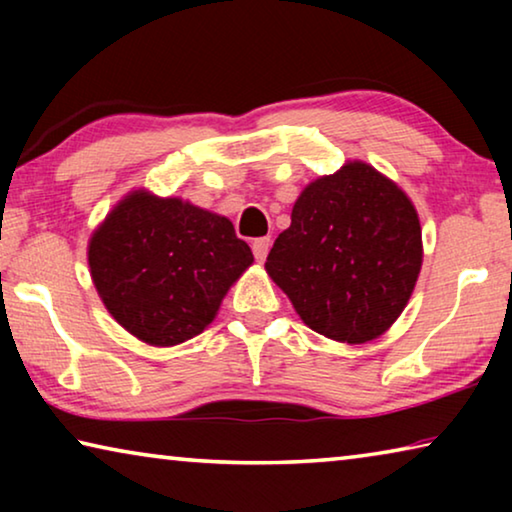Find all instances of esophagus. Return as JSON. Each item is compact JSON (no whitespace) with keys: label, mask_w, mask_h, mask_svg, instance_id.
<instances>
[{"label":"esophagus","mask_w":512,"mask_h":512,"mask_svg":"<svg viewBox=\"0 0 512 512\" xmlns=\"http://www.w3.org/2000/svg\"><path fill=\"white\" fill-rule=\"evenodd\" d=\"M268 250H271V237H262V239H255L253 241V255H255V259H257L259 264H262L264 259H266Z\"/></svg>","instance_id":"esophagus-1"}]
</instances>
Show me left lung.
<instances>
[{
	"label": "left lung",
	"instance_id": "8db88e82",
	"mask_svg": "<svg viewBox=\"0 0 512 512\" xmlns=\"http://www.w3.org/2000/svg\"><path fill=\"white\" fill-rule=\"evenodd\" d=\"M264 268L314 332L350 345L375 341L418 282V212L391 178L348 160L302 189Z\"/></svg>",
	"mask_w": 512,
	"mask_h": 512
}]
</instances>
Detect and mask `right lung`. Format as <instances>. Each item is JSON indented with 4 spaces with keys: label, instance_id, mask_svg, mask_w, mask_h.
<instances>
[{
    "label": "right lung",
    "instance_id": "right-lung-1",
    "mask_svg": "<svg viewBox=\"0 0 512 512\" xmlns=\"http://www.w3.org/2000/svg\"><path fill=\"white\" fill-rule=\"evenodd\" d=\"M253 262L230 219L144 187L121 198L88 241L90 275L108 314L155 348L201 334Z\"/></svg>",
    "mask_w": 512,
    "mask_h": 512
}]
</instances>
